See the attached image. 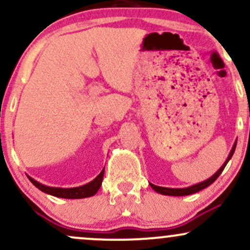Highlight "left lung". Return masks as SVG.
<instances>
[{
  "mask_svg": "<svg viewBox=\"0 0 250 250\" xmlns=\"http://www.w3.org/2000/svg\"><path fill=\"white\" fill-rule=\"evenodd\" d=\"M236 142L237 140L235 141L233 148H231L230 153H229L228 157H227V160L223 163L222 166H221L219 170L216 171L214 175H211L210 177L207 180L202 181V182L200 183H196V185H193V186H189V187H186V188H167V187H159V186H155L153 183H149L150 185V187L154 189L156 193H160L162 195H168V196H186V195H190V194H194V193H197V191L202 190V189L207 188L208 186H210L211 183L214 182L215 180L217 179V177L220 176L221 173H222V170L225 169V167L227 166V163L229 162V160L231 159V156H233L234 151H235V148H236Z\"/></svg>",
  "mask_w": 250,
  "mask_h": 250,
  "instance_id": "1",
  "label": "left lung"
}]
</instances>
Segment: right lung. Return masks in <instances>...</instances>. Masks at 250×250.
Segmentation results:
<instances>
[{
    "label": "right lung",
    "instance_id": "right-lung-1",
    "mask_svg": "<svg viewBox=\"0 0 250 250\" xmlns=\"http://www.w3.org/2000/svg\"><path fill=\"white\" fill-rule=\"evenodd\" d=\"M103 175H104V168L102 169V171L90 182H88L87 185L80 186V187H74V188H60V187H49V186L42 185V183L37 182L36 180H34L33 177H30L29 175H27L28 179L30 180V182L35 186L36 188H39L40 190L43 191L45 194H49L51 196L61 197V199H84V197H90L93 195H95L99 191L100 187L102 185Z\"/></svg>",
    "mask_w": 250,
    "mask_h": 250
}]
</instances>
